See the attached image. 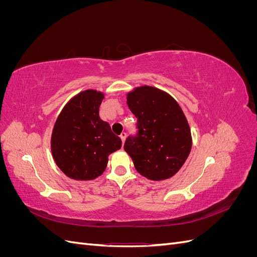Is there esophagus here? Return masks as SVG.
Listing matches in <instances>:
<instances>
[{"label": "esophagus", "mask_w": 257, "mask_h": 257, "mask_svg": "<svg viewBox=\"0 0 257 257\" xmlns=\"http://www.w3.org/2000/svg\"><path fill=\"white\" fill-rule=\"evenodd\" d=\"M120 138H121V141H122V144L125 142V138H126V133H125V132H122L121 135H120Z\"/></svg>", "instance_id": "34e87169"}]
</instances>
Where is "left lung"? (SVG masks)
<instances>
[{"mask_svg":"<svg viewBox=\"0 0 257 257\" xmlns=\"http://www.w3.org/2000/svg\"><path fill=\"white\" fill-rule=\"evenodd\" d=\"M127 105L137 118V133L126 138L124 150L136 170L155 181L173 177L192 148L191 130L180 106L166 92L149 85L130 92Z\"/></svg>","mask_w":257,"mask_h":257,"instance_id":"1","label":"left lung"}]
</instances>
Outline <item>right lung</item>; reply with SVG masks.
<instances>
[{"instance_id":"obj_1","label":"right lung","mask_w":257,"mask_h":257,"mask_svg":"<svg viewBox=\"0 0 257 257\" xmlns=\"http://www.w3.org/2000/svg\"><path fill=\"white\" fill-rule=\"evenodd\" d=\"M104 94L85 90L65 105L54 124L51 152L58 167L75 180H92L106 169L108 155L122 142L99 118Z\"/></svg>"}]
</instances>
